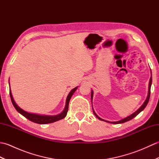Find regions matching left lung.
<instances>
[{"label": "left lung", "mask_w": 159, "mask_h": 159, "mask_svg": "<svg viewBox=\"0 0 159 159\" xmlns=\"http://www.w3.org/2000/svg\"><path fill=\"white\" fill-rule=\"evenodd\" d=\"M152 76H151L150 79V82H149V90H148V97H147V98H146V101H145L144 103L143 104V105L141 106V107L139 108V109L136 111V112H134L133 114H132L131 116H128V117H126V118H124V119L121 120H120V121H105V120H102V119H101L100 117H99L96 114L95 111H94L93 110V112L94 115H95V116H96L98 118V119H99L100 120H102V121H107V122L111 123V124H121V123H124V122H126V121H129V120H132V119H133V118H134V117H136V116H137V115L141 112V111H142L145 109V108H146V107L147 106V104H148V102H149L150 97V89H151V85H152ZM91 98H92H92H93V92H92V94H91Z\"/></svg>", "instance_id": "8db88e82"}]
</instances>
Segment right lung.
Segmentation results:
<instances>
[{
  "label": "right lung",
  "mask_w": 159,
  "mask_h": 159,
  "mask_svg": "<svg viewBox=\"0 0 159 159\" xmlns=\"http://www.w3.org/2000/svg\"><path fill=\"white\" fill-rule=\"evenodd\" d=\"M76 89H77V87H75V88L73 89L70 92L69 95L67 96V100H66V107H65V109H64L63 112L59 115H57V116H39V115L33 114V113H29L26 112V111H23L22 109H20V108L16 104L15 101L13 100L12 94H11V90H9V94H10V97H11V100L13 105L14 106L15 109L17 111H18L20 114H22L23 116H25L26 118H27V119L29 120L30 121H33V122L39 124H45L52 123V122H55V121H57L58 120H62L66 116L67 111H68V106H69V102H70V98H71V97H72V96L73 95V93L75 92V91H76Z\"/></svg>",
  "instance_id": "add662e5"
}]
</instances>
